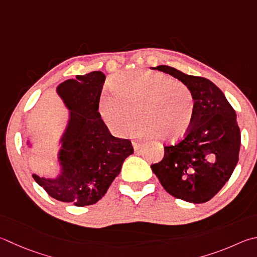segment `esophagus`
<instances>
[{
    "label": "esophagus",
    "instance_id": "34e87169",
    "mask_svg": "<svg viewBox=\"0 0 257 257\" xmlns=\"http://www.w3.org/2000/svg\"><path fill=\"white\" fill-rule=\"evenodd\" d=\"M133 146L135 151H139L143 147V143H138V142H133Z\"/></svg>",
    "mask_w": 257,
    "mask_h": 257
}]
</instances>
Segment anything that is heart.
<instances>
[{"label":"heart","mask_w":257,"mask_h":257,"mask_svg":"<svg viewBox=\"0 0 257 257\" xmlns=\"http://www.w3.org/2000/svg\"><path fill=\"white\" fill-rule=\"evenodd\" d=\"M110 87L113 94L102 95L97 110L105 128L114 136L128 134L137 115L142 120L135 130L137 136L161 137L173 143L189 133L195 99L186 84L164 73L136 69L114 76Z\"/></svg>","instance_id":"heart-1"}]
</instances>
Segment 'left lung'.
I'll use <instances>...</instances> for the list:
<instances>
[{"label":"left lung","instance_id":"1","mask_svg":"<svg viewBox=\"0 0 257 257\" xmlns=\"http://www.w3.org/2000/svg\"><path fill=\"white\" fill-rule=\"evenodd\" d=\"M153 69L170 74L192 91L195 112L189 133L173 146L164 147V158L152 171L173 197L203 203L229 180L238 162L240 130L220 88L208 78L192 76L166 65Z\"/></svg>","mask_w":257,"mask_h":257}]
</instances>
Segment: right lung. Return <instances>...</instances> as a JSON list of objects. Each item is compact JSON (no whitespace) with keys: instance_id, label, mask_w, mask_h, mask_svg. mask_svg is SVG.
<instances>
[{"instance_id":"add662e5","label":"right lung","mask_w":257,"mask_h":257,"mask_svg":"<svg viewBox=\"0 0 257 257\" xmlns=\"http://www.w3.org/2000/svg\"><path fill=\"white\" fill-rule=\"evenodd\" d=\"M105 75L100 71L76 75L56 88L68 110L67 124L59 139V173L56 177L32 174L51 198L85 207L96 203L134 153L129 139L113 137L97 110ZM28 147H32L29 139Z\"/></svg>"}]
</instances>
